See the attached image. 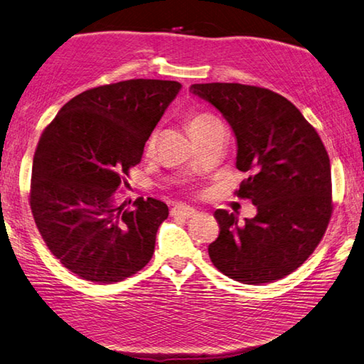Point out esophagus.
<instances>
[{
  "label": "esophagus",
  "mask_w": 364,
  "mask_h": 364,
  "mask_svg": "<svg viewBox=\"0 0 364 364\" xmlns=\"http://www.w3.org/2000/svg\"><path fill=\"white\" fill-rule=\"evenodd\" d=\"M171 215L178 216V218H193L197 215V211L191 207H186V205H175L173 208H171Z\"/></svg>",
  "instance_id": "34e87169"
}]
</instances>
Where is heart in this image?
I'll return each instance as SVG.
<instances>
[{
  "mask_svg": "<svg viewBox=\"0 0 364 364\" xmlns=\"http://www.w3.org/2000/svg\"><path fill=\"white\" fill-rule=\"evenodd\" d=\"M216 122H220V121H218L215 116L205 114V113H194V114H191L188 117V122L186 124H188L189 134L194 135L196 132H199V130L208 127V125H211V124H216ZM154 144H156V135H151L148 143H146V151H148V153H151V151L154 149Z\"/></svg>",
  "mask_w": 364,
  "mask_h": 364,
  "instance_id": "obj_1",
  "label": "heart"
}]
</instances>
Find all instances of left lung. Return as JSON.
Here are the masks:
<instances>
[{
	"label": "left lung",
	"instance_id": "left-lung-1",
	"mask_svg": "<svg viewBox=\"0 0 364 364\" xmlns=\"http://www.w3.org/2000/svg\"><path fill=\"white\" fill-rule=\"evenodd\" d=\"M237 138V168L250 176L237 197L256 205L255 218L216 210L220 235L213 266L245 285L280 280L304 264L333 213L331 165L325 144L294 105L275 92L235 82L193 84Z\"/></svg>",
	"mask_w": 364,
	"mask_h": 364
}]
</instances>
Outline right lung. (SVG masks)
<instances>
[{
  "instance_id": "obj_1",
  "label": "right lung",
  "mask_w": 364,
  "mask_h": 364,
  "mask_svg": "<svg viewBox=\"0 0 364 364\" xmlns=\"http://www.w3.org/2000/svg\"><path fill=\"white\" fill-rule=\"evenodd\" d=\"M180 89L161 79L89 89L63 105L39 138L31 213L50 253L81 279L121 282L153 257L168 207L140 197L129 208L116 191L129 184L125 176Z\"/></svg>"
}]
</instances>
